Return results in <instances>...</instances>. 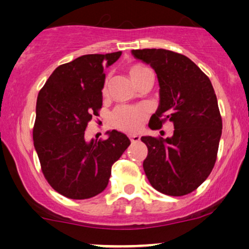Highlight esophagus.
<instances>
[{
	"mask_svg": "<svg viewBox=\"0 0 249 249\" xmlns=\"http://www.w3.org/2000/svg\"><path fill=\"white\" fill-rule=\"evenodd\" d=\"M129 138H130L131 142H137L141 141V136H138V135H130L129 136Z\"/></svg>",
	"mask_w": 249,
	"mask_h": 249,
	"instance_id": "esophagus-1",
	"label": "esophagus"
}]
</instances>
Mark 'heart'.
I'll use <instances>...</instances> for the list:
<instances>
[{"label":"heart","instance_id":"heart-1","mask_svg":"<svg viewBox=\"0 0 249 249\" xmlns=\"http://www.w3.org/2000/svg\"><path fill=\"white\" fill-rule=\"evenodd\" d=\"M147 68L142 64H134L129 68V73L135 83H137L138 78ZM103 91H107V87L103 88ZM146 111L142 107H119L112 113V124L120 130L127 132H136L139 130L142 125V119L145 118Z\"/></svg>","mask_w":249,"mask_h":249}]
</instances>
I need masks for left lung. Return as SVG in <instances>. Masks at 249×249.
Masks as SVG:
<instances>
[{"mask_svg":"<svg viewBox=\"0 0 249 249\" xmlns=\"http://www.w3.org/2000/svg\"><path fill=\"white\" fill-rule=\"evenodd\" d=\"M151 66L160 85V105L149 128L165 120L175 127L172 137L144 136L148 148L142 166L151 185L169 196H183L207 179L216 161L222 119L209 77L182 54L163 49L132 50Z\"/></svg>","mask_w":249,"mask_h":249,"instance_id":"obj_1","label":"left lung"}]
</instances>
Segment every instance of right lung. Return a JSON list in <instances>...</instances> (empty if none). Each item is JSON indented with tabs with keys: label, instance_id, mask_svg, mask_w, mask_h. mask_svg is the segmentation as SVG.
<instances>
[{
	"label": "right lung",
	"instance_id": "add662e5",
	"mask_svg": "<svg viewBox=\"0 0 249 249\" xmlns=\"http://www.w3.org/2000/svg\"><path fill=\"white\" fill-rule=\"evenodd\" d=\"M121 52L87 54L59 66L40 89L33 130L34 146L51 187L71 199H87L107 188L111 169L130 145L120 131L105 141L85 139L102 107L104 68Z\"/></svg>",
	"mask_w": 249,
	"mask_h": 249
}]
</instances>
